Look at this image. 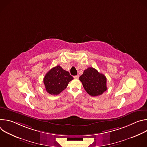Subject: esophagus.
I'll return each mask as SVG.
<instances>
[{"label": "esophagus", "mask_w": 147, "mask_h": 147, "mask_svg": "<svg viewBox=\"0 0 147 147\" xmlns=\"http://www.w3.org/2000/svg\"><path fill=\"white\" fill-rule=\"evenodd\" d=\"M78 77H79V76H78V75H77V76H74V78L75 79H78Z\"/></svg>", "instance_id": "1"}]
</instances>
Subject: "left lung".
I'll return each instance as SVG.
<instances>
[{
  "instance_id": "obj_1",
  "label": "left lung",
  "mask_w": 147,
  "mask_h": 147,
  "mask_svg": "<svg viewBox=\"0 0 147 147\" xmlns=\"http://www.w3.org/2000/svg\"><path fill=\"white\" fill-rule=\"evenodd\" d=\"M79 79L87 92L92 96L100 95L107 90L106 77L93 67L86 69Z\"/></svg>"
}]
</instances>
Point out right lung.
Listing matches in <instances>:
<instances>
[{
	"label": "right lung",
	"instance_id": "add662e5",
	"mask_svg": "<svg viewBox=\"0 0 147 147\" xmlns=\"http://www.w3.org/2000/svg\"><path fill=\"white\" fill-rule=\"evenodd\" d=\"M73 80L70 73L60 66L51 69L45 75L44 83L46 91L51 95H56L63 91L69 82Z\"/></svg>",
	"mask_w": 147,
	"mask_h": 147
}]
</instances>
